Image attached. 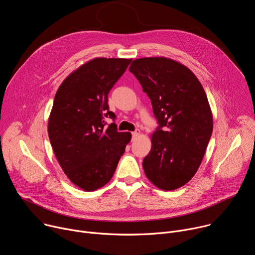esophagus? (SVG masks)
<instances>
[{
  "mask_svg": "<svg viewBox=\"0 0 255 255\" xmlns=\"http://www.w3.org/2000/svg\"><path fill=\"white\" fill-rule=\"evenodd\" d=\"M140 134H141L140 130H135L134 132H132V138H133V139H136L137 137L140 136Z\"/></svg>",
  "mask_w": 255,
  "mask_h": 255,
  "instance_id": "34e87169",
  "label": "esophagus"
}]
</instances>
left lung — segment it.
<instances>
[{
  "instance_id": "1",
  "label": "left lung",
  "mask_w": 255,
  "mask_h": 255,
  "mask_svg": "<svg viewBox=\"0 0 255 255\" xmlns=\"http://www.w3.org/2000/svg\"><path fill=\"white\" fill-rule=\"evenodd\" d=\"M129 71L150 98L159 123L143 160L145 175L159 189L175 190L197 172L212 134L206 93L194 73L172 59H136Z\"/></svg>"
}]
</instances>
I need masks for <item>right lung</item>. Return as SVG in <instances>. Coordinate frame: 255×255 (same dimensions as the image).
Wrapping results in <instances>:
<instances>
[{"mask_svg": "<svg viewBox=\"0 0 255 255\" xmlns=\"http://www.w3.org/2000/svg\"><path fill=\"white\" fill-rule=\"evenodd\" d=\"M131 59L95 58L73 71L60 85L48 120L55 156L70 181L85 191L107 184L131 141L130 132L105 127L108 94Z\"/></svg>", "mask_w": 255, "mask_h": 255, "instance_id": "1", "label": "right lung"}]
</instances>
